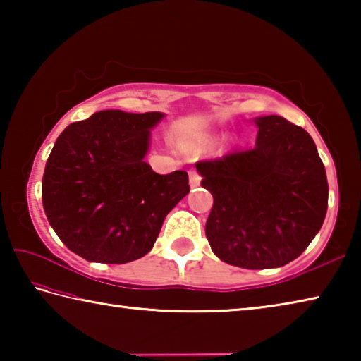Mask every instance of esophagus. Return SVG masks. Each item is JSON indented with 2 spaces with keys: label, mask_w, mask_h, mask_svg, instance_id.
<instances>
[{
  "label": "esophagus",
  "mask_w": 361,
  "mask_h": 361,
  "mask_svg": "<svg viewBox=\"0 0 361 361\" xmlns=\"http://www.w3.org/2000/svg\"><path fill=\"white\" fill-rule=\"evenodd\" d=\"M189 185L191 188H197L200 185V175L195 170H189Z\"/></svg>",
  "instance_id": "esophagus-1"
}]
</instances>
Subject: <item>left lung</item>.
Returning <instances> with one entry per match:
<instances>
[{"label": "left lung", "mask_w": 361, "mask_h": 361, "mask_svg": "<svg viewBox=\"0 0 361 361\" xmlns=\"http://www.w3.org/2000/svg\"><path fill=\"white\" fill-rule=\"evenodd\" d=\"M258 138L195 164L213 195L205 235L219 259L243 269H269L296 259L328 209L325 166L312 137L280 116L256 119Z\"/></svg>", "instance_id": "obj_1"}]
</instances>
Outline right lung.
Wrapping results in <instances>:
<instances>
[{
  "mask_svg": "<svg viewBox=\"0 0 361 361\" xmlns=\"http://www.w3.org/2000/svg\"><path fill=\"white\" fill-rule=\"evenodd\" d=\"M162 116L106 109L60 133L42 175V207L73 253L105 264L142 258L189 192L185 170L159 175L143 161Z\"/></svg>",
  "mask_w": 361,
  "mask_h": 361,
  "instance_id": "add662e5",
  "label": "right lung"
}]
</instances>
